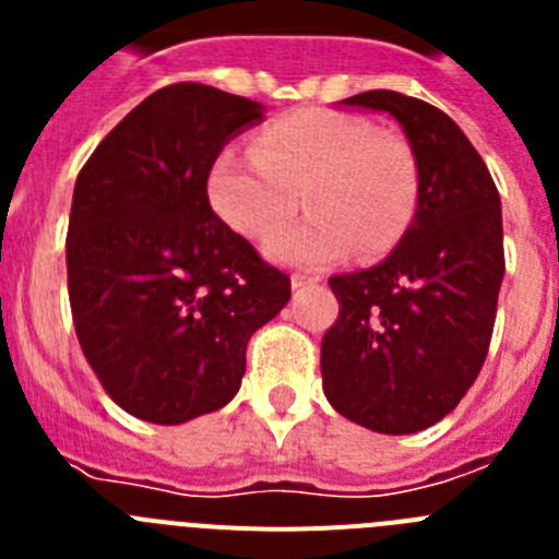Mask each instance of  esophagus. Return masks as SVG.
Masks as SVG:
<instances>
[{
  "label": "esophagus",
  "mask_w": 559,
  "mask_h": 559,
  "mask_svg": "<svg viewBox=\"0 0 559 559\" xmlns=\"http://www.w3.org/2000/svg\"><path fill=\"white\" fill-rule=\"evenodd\" d=\"M319 283V276L316 274H294L290 276V288L294 290H302V288H308V285H316Z\"/></svg>",
  "instance_id": "esophagus-1"
}]
</instances>
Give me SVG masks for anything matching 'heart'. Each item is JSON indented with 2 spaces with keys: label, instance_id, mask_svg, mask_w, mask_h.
I'll return each instance as SVG.
<instances>
[{
  "label": "heart",
  "instance_id": "obj_1",
  "mask_svg": "<svg viewBox=\"0 0 559 559\" xmlns=\"http://www.w3.org/2000/svg\"><path fill=\"white\" fill-rule=\"evenodd\" d=\"M206 190L221 218L251 240L273 237L302 194L311 218L265 251L280 263L324 265L349 249H392L417 210L419 173L397 133L353 114L299 111L257 133L251 153H221Z\"/></svg>",
  "mask_w": 559,
  "mask_h": 559
}]
</instances>
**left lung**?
<instances>
[{
    "label": "left lung",
    "mask_w": 559,
    "mask_h": 559,
    "mask_svg": "<svg viewBox=\"0 0 559 559\" xmlns=\"http://www.w3.org/2000/svg\"><path fill=\"white\" fill-rule=\"evenodd\" d=\"M338 106L400 122L419 192L406 235L378 265L330 276L341 308L322 338L324 397L369 431H426L459 406L490 349L501 199L471 140L431 103L378 88Z\"/></svg>",
    "instance_id": "obj_1"
}]
</instances>
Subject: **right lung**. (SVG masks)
<instances>
[{"mask_svg":"<svg viewBox=\"0 0 559 559\" xmlns=\"http://www.w3.org/2000/svg\"><path fill=\"white\" fill-rule=\"evenodd\" d=\"M265 108L204 83L153 92L83 165L67 231L81 349L128 414L181 426L240 389L290 280L212 212V162Z\"/></svg>","mask_w":559,"mask_h":559,"instance_id":"add662e5","label":"right lung"}]
</instances>
